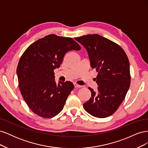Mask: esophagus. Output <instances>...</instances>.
Listing matches in <instances>:
<instances>
[{
	"mask_svg": "<svg viewBox=\"0 0 148 148\" xmlns=\"http://www.w3.org/2000/svg\"><path fill=\"white\" fill-rule=\"evenodd\" d=\"M74 86H75V88H77L82 87V86H81V85H79L77 83H74Z\"/></svg>",
	"mask_w": 148,
	"mask_h": 148,
	"instance_id": "1",
	"label": "esophagus"
}]
</instances>
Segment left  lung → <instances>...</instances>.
Instances as JSON below:
<instances>
[{
    "mask_svg": "<svg viewBox=\"0 0 148 148\" xmlns=\"http://www.w3.org/2000/svg\"><path fill=\"white\" fill-rule=\"evenodd\" d=\"M86 49L92 69L97 72V91L83 104L88 113L97 118H106L117 110L130 85V64L127 56L117 44L94 34L75 38Z\"/></svg>",
    "mask_w": 148,
    "mask_h": 148,
    "instance_id": "left-lung-1",
    "label": "left lung"
}]
</instances>
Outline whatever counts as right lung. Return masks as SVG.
Here are the masks:
<instances>
[{
  "label": "right lung",
  "mask_w": 148,
  "mask_h": 148,
  "mask_svg": "<svg viewBox=\"0 0 148 148\" xmlns=\"http://www.w3.org/2000/svg\"><path fill=\"white\" fill-rule=\"evenodd\" d=\"M81 47L71 38L49 34L31 44L21 56L16 73L21 95L30 109L43 118H52L63 109L74 88L70 82L56 83L53 70L65 53Z\"/></svg>",
  "instance_id": "right-lung-1"
}]
</instances>
